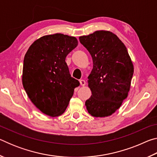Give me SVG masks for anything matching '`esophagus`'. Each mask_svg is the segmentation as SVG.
Listing matches in <instances>:
<instances>
[{"mask_svg": "<svg viewBox=\"0 0 157 157\" xmlns=\"http://www.w3.org/2000/svg\"><path fill=\"white\" fill-rule=\"evenodd\" d=\"M79 83H80V85L82 86H84L85 84H86V82H85L84 79H80L79 80Z\"/></svg>", "mask_w": 157, "mask_h": 157, "instance_id": "obj_1", "label": "esophagus"}]
</instances>
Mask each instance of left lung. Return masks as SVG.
I'll list each match as a JSON object with an SVG mask.
<instances>
[{
    "label": "left lung",
    "instance_id": "8db88e82",
    "mask_svg": "<svg viewBox=\"0 0 157 157\" xmlns=\"http://www.w3.org/2000/svg\"><path fill=\"white\" fill-rule=\"evenodd\" d=\"M79 39L93 59L88 77L92 95L85 105L92 116H111L128 95L134 73L131 58L124 44L109 31H95Z\"/></svg>",
    "mask_w": 157,
    "mask_h": 157
}]
</instances>
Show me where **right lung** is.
<instances>
[{
    "label": "right lung",
    "instance_id": "right-lung-1",
    "mask_svg": "<svg viewBox=\"0 0 157 157\" xmlns=\"http://www.w3.org/2000/svg\"><path fill=\"white\" fill-rule=\"evenodd\" d=\"M75 37L46 35L31 45L23 60V88L32 102L51 117L64 112L78 80L69 73L66 57L78 46Z\"/></svg>",
    "mask_w": 157,
    "mask_h": 157
}]
</instances>
